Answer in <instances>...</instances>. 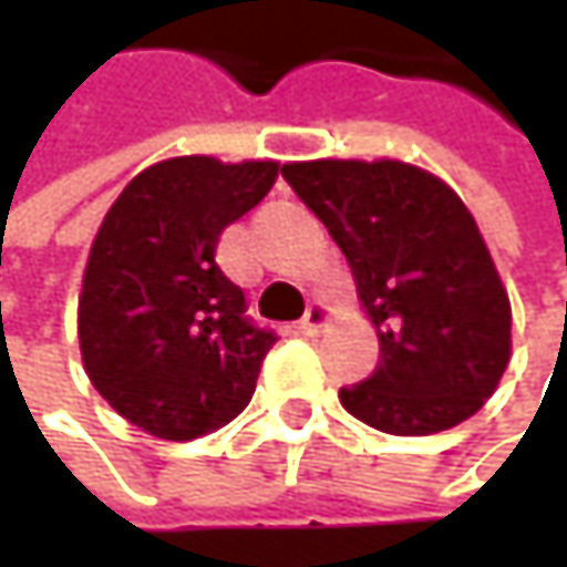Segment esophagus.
Instances as JSON below:
<instances>
[{
    "label": "esophagus",
    "instance_id": "1",
    "mask_svg": "<svg viewBox=\"0 0 567 567\" xmlns=\"http://www.w3.org/2000/svg\"><path fill=\"white\" fill-rule=\"evenodd\" d=\"M331 318H334V311H331L324 301H311L308 311H305V318L298 321V331H301V334H318L321 328L331 324Z\"/></svg>",
    "mask_w": 567,
    "mask_h": 567
}]
</instances>
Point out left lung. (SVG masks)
<instances>
[{
    "instance_id": "left-lung-1",
    "label": "left lung",
    "mask_w": 567,
    "mask_h": 567,
    "mask_svg": "<svg viewBox=\"0 0 567 567\" xmlns=\"http://www.w3.org/2000/svg\"><path fill=\"white\" fill-rule=\"evenodd\" d=\"M282 176L344 252L381 361L341 403L361 423L426 436L470 420L499 388L512 308L466 203L400 161H301Z\"/></svg>"
}]
</instances>
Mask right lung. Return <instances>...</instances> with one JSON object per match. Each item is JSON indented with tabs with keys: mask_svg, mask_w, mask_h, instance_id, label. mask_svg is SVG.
Wrapping results in <instances>:
<instances>
[{
	"mask_svg": "<svg viewBox=\"0 0 567 567\" xmlns=\"http://www.w3.org/2000/svg\"><path fill=\"white\" fill-rule=\"evenodd\" d=\"M276 176V161H161L124 186L91 243L81 361L94 391L151 436L196 440L252 400L276 334L246 318L216 243Z\"/></svg>",
	"mask_w": 567,
	"mask_h": 567,
	"instance_id": "add662e5",
	"label": "right lung"
}]
</instances>
